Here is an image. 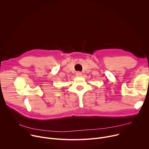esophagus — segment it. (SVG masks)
<instances>
[{
	"instance_id": "1",
	"label": "esophagus",
	"mask_w": 149,
	"mask_h": 149,
	"mask_svg": "<svg viewBox=\"0 0 149 149\" xmlns=\"http://www.w3.org/2000/svg\"><path fill=\"white\" fill-rule=\"evenodd\" d=\"M76 75L77 76V77H81V75H82V73L81 72H76Z\"/></svg>"
}]
</instances>
